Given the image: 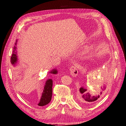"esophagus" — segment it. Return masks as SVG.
Instances as JSON below:
<instances>
[{
  "label": "esophagus",
  "instance_id": "obj_1",
  "mask_svg": "<svg viewBox=\"0 0 126 126\" xmlns=\"http://www.w3.org/2000/svg\"><path fill=\"white\" fill-rule=\"evenodd\" d=\"M70 73L72 76H77L78 74V71L76 68V67L74 66H71L69 68Z\"/></svg>",
  "mask_w": 126,
  "mask_h": 126
}]
</instances>
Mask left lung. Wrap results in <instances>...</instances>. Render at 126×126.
I'll return each mask as SVG.
<instances>
[{
  "instance_id": "left-lung-1",
  "label": "left lung",
  "mask_w": 126,
  "mask_h": 126,
  "mask_svg": "<svg viewBox=\"0 0 126 126\" xmlns=\"http://www.w3.org/2000/svg\"><path fill=\"white\" fill-rule=\"evenodd\" d=\"M101 91L100 94L92 95L87 91V89L86 88L84 87H81L79 89V92H80L81 94L80 101L81 102L85 105L94 104L95 101L98 100V98H100L101 95L102 94V91H104L106 88V85L105 84H104L103 87H101Z\"/></svg>"
}]
</instances>
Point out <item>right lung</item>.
Returning <instances> with one entry per match:
<instances>
[{"instance_id":"add662e5","label":"right lung","mask_w":126,"mask_h":126,"mask_svg":"<svg viewBox=\"0 0 126 126\" xmlns=\"http://www.w3.org/2000/svg\"><path fill=\"white\" fill-rule=\"evenodd\" d=\"M17 42V40H16V41L15 43V46H14V50L13 51L12 57L11 58V62L12 65H13V66H15L18 62V57H17V50H16ZM49 72L50 74L56 75L58 74V71L57 70V69L54 68L52 69L51 70H50ZM52 79H48L45 82L40 100V102L38 104L39 106H44L48 104L51 101V96H52Z\"/></svg>"}]
</instances>
